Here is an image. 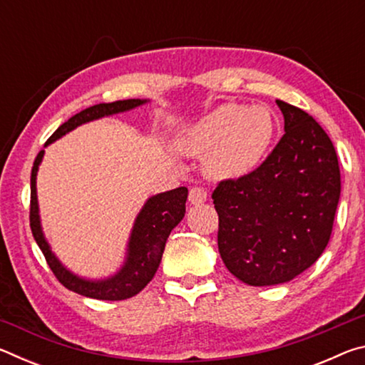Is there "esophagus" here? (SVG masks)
<instances>
[{"label": "esophagus", "mask_w": 365, "mask_h": 365, "mask_svg": "<svg viewBox=\"0 0 365 365\" xmlns=\"http://www.w3.org/2000/svg\"><path fill=\"white\" fill-rule=\"evenodd\" d=\"M188 200L191 205L195 206H200L202 202H206L207 200V191L201 187H193L190 190V195H188Z\"/></svg>", "instance_id": "obj_1"}]
</instances>
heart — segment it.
<instances>
[{"label":"heart","instance_id":"heart-1","mask_svg":"<svg viewBox=\"0 0 365 365\" xmlns=\"http://www.w3.org/2000/svg\"><path fill=\"white\" fill-rule=\"evenodd\" d=\"M274 135L275 122L269 109L225 103L191 127L183 145L193 156L209 158L214 177L237 180L262 164Z\"/></svg>","mask_w":365,"mask_h":365}]
</instances>
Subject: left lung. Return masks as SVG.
I'll return each instance as SVG.
<instances>
[{"mask_svg":"<svg viewBox=\"0 0 365 365\" xmlns=\"http://www.w3.org/2000/svg\"><path fill=\"white\" fill-rule=\"evenodd\" d=\"M285 135L269 158L214 190L225 267L251 287L293 280L329 245L341 191L329 135L304 110L277 100Z\"/></svg>","mask_w":365,"mask_h":365,"instance_id":"1","label":"left lung"}]
</instances>
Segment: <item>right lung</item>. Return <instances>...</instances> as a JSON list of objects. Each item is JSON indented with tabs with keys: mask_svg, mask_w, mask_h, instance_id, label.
Listing matches in <instances>:
<instances>
[{
	"mask_svg": "<svg viewBox=\"0 0 365 365\" xmlns=\"http://www.w3.org/2000/svg\"><path fill=\"white\" fill-rule=\"evenodd\" d=\"M148 101L150 100H123L114 103H100L91 108H86L64 122L48 138L45 146L64 137L66 133L72 132L73 128L82 125V123L125 113V110L138 108ZM43 156H45V150H41L36 156L32 168V177H30V228H32L36 245L40 246L41 252L45 255L49 269L53 270L56 279L67 289L86 296V298L120 301L138 294L153 280L160 264V259H163L165 242H168L170 232L183 219L188 190L185 187H178L175 190L164 191V193L148 197L133 222L130 237H128L125 261H123L122 267L108 279H83V277L73 274L59 261L58 256L51 251L45 233H43L38 197H36V174H38Z\"/></svg>",
	"mask_w": 365,
	"mask_h": 365,
	"instance_id": "1",
	"label": "right lung"
}]
</instances>
